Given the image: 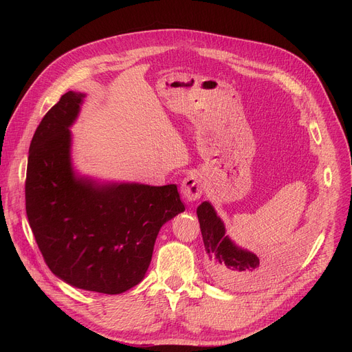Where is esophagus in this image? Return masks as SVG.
Instances as JSON below:
<instances>
[{
	"mask_svg": "<svg viewBox=\"0 0 352 352\" xmlns=\"http://www.w3.org/2000/svg\"><path fill=\"white\" fill-rule=\"evenodd\" d=\"M181 192L187 201H197L202 195V179L199 174L191 173L182 179L181 184Z\"/></svg>",
	"mask_w": 352,
	"mask_h": 352,
	"instance_id": "34e87169",
	"label": "esophagus"
}]
</instances>
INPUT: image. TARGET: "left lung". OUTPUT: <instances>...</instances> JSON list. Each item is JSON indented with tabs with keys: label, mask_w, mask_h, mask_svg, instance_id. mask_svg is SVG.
I'll return each instance as SVG.
<instances>
[{
	"label": "left lung",
	"mask_w": 352,
	"mask_h": 352,
	"mask_svg": "<svg viewBox=\"0 0 352 352\" xmlns=\"http://www.w3.org/2000/svg\"><path fill=\"white\" fill-rule=\"evenodd\" d=\"M204 247L212 261L215 280L227 288L248 289L261 285L265 271L255 254L236 247L228 235L221 218L208 201L197 208Z\"/></svg>",
	"instance_id": "obj_1"
}]
</instances>
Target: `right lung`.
<instances>
[{"mask_svg":"<svg viewBox=\"0 0 352 352\" xmlns=\"http://www.w3.org/2000/svg\"><path fill=\"white\" fill-rule=\"evenodd\" d=\"M84 97L68 91L35 129L25 210L52 274L81 289L121 294L141 283L160 228L186 207L175 184H98L76 175L68 128Z\"/></svg>","mask_w":352,"mask_h":352,"instance_id":"1","label":"right lung"}]
</instances>
